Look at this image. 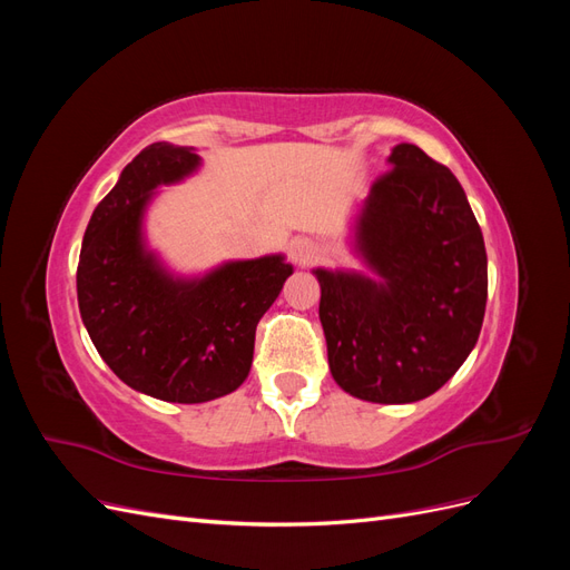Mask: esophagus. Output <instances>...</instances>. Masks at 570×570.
Listing matches in <instances>:
<instances>
[{"instance_id":"1","label":"esophagus","mask_w":570,"mask_h":570,"mask_svg":"<svg viewBox=\"0 0 570 570\" xmlns=\"http://www.w3.org/2000/svg\"><path fill=\"white\" fill-rule=\"evenodd\" d=\"M318 258V247L306 237H297L289 243V262L295 266H308Z\"/></svg>"}]
</instances>
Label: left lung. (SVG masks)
<instances>
[{
    "label": "left lung",
    "mask_w": 570,
    "mask_h": 570,
    "mask_svg": "<svg viewBox=\"0 0 570 570\" xmlns=\"http://www.w3.org/2000/svg\"><path fill=\"white\" fill-rule=\"evenodd\" d=\"M354 220L371 273L314 268L335 383L358 400L411 404L438 392L475 347L488 254L461 183L416 147H392Z\"/></svg>",
    "instance_id": "obj_1"
}]
</instances>
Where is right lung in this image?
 <instances>
[{
	"instance_id": "obj_1",
	"label": "right lung",
	"mask_w": 570,
	"mask_h": 570,
	"mask_svg": "<svg viewBox=\"0 0 570 570\" xmlns=\"http://www.w3.org/2000/svg\"><path fill=\"white\" fill-rule=\"evenodd\" d=\"M195 147L154 142L124 168L82 237L78 306L90 340L128 387L202 404L230 394L252 368L256 325L292 266L283 254L226 262L183 278L147 247L145 212L157 187L193 176Z\"/></svg>"
}]
</instances>
